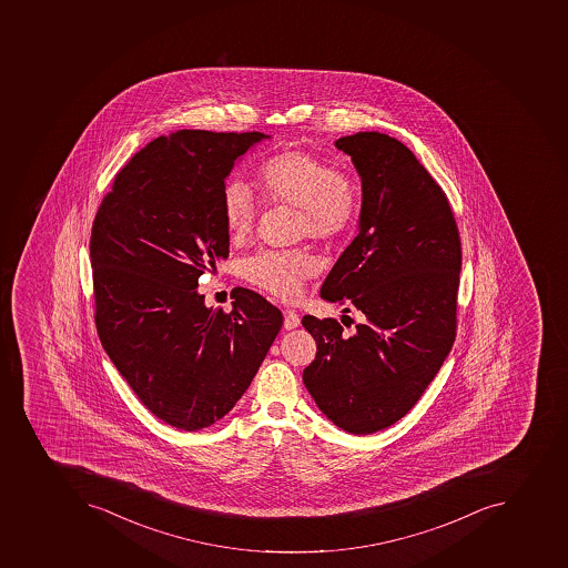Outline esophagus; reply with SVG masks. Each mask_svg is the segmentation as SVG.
I'll list each match as a JSON object with an SVG mask.
<instances>
[{"mask_svg": "<svg viewBox=\"0 0 568 568\" xmlns=\"http://www.w3.org/2000/svg\"><path fill=\"white\" fill-rule=\"evenodd\" d=\"M300 326V316L295 313V311H284V328L286 331H293Z\"/></svg>", "mask_w": 568, "mask_h": 568, "instance_id": "obj_1", "label": "esophagus"}]
</instances>
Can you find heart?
<instances>
[{
	"label": "heart",
	"mask_w": 568,
	"mask_h": 568,
	"mask_svg": "<svg viewBox=\"0 0 568 568\" xmlns=\"http://www.w3.org/2000/svg\"><path fill=\"white\" fill-rule=\"evenodd\" d=\"M260 184L275 204L300 210V236L337 242L355 224L361 195L355 179L314 152L286 149L263 161ZM222 215L233 240L252 233L255 201L240 179L222 190ZM243 277L277 298H298L305 282L314 277L317 263L304 251H264L243 263Z\"/></svg>",
	"instance_id": "1"
}]
</instances>
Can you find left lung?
Listing matches in <instances>:
<instances>
[{
	"instance_id": "8db88e82",
	"label": "left lung",
	"mask_w": 568,
	"mask_h": 568,
	"mask_svg": "<svg viewBox=\"0 0 568 568\" xmlns=\"http://www.w3.org/2000/svg\"><path fill=\"white\" fill-rule=\"evenodd\" d=\"M362 183L358 234L323 282L322 298L362 314L352 332L304 316L316 358L304 384L317 408L353 435L389 428L432 384L456 335L460 236L443 187L389 134L335 140Z\"/></svg>"
}]
</instances>
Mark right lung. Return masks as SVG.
<instances>
[{
  "label": "right lung",
  "mask_w": 568,
  "mask_h": 568,
  "mask_svg": "<svg viewBox=\"0 0 568 568\" xmlns=\"http://www.w3.org/2000/svg\"><path fill=\"white\" fill-rule=\"evenodd\" d=\"M268 134L181 130L136 152L99 206L90 260L95 325L140 402L184 432L215 425L248 389L282 313L237 287L233 311L207 307L202 273L229 257L222 190Z\"/></svg>",
  "instance_id": "obj_1"
}]
</instances>
